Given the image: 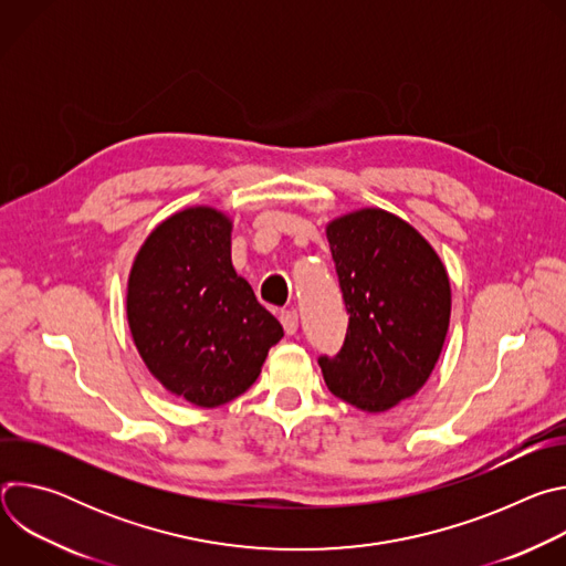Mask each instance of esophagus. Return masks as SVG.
Segmentation results:
<instances>
[{
	"label": "esophagus",
	"mask_w": 566,
	"mask_h": 566,
	"mask_svg": "<svg viewBox=\"0 0 566 566\" xmlns=\"http://www.w3.org/2000/svg\"><path fill=\"white\" fill-rule=\"evenodd\" d=\"M280 322H282L284 332H286L289 336H293V334L297 332V311H293V308L280 311Z\"/></svg>",
	"instance_id": "1"
}]
</instances>
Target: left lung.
<instances>
[{"mask_svg": "<svg viewBox=\"0 0 566 566\" xmlns=\"http://www.w3.org/2000/svg\"><path fill=\"white\" fill-rule=\"evenodd\" d=\"M327 239L349 315L345 343L317 365L332 394L385 412L430 378L450 325V280L428 241L380 208L334 219Z\"/></svg>", "mask_w": 566, "mask_h": 566, "instance_id": "8db88e82", "label": "left lung"}]
</instances>
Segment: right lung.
<instances>
[{"label":"right lung","instance_id":"1","mask_svg":"<svg viewBox=\"0 0 566 566\" xmlns=\"http://www.w3.org/2000/svg\"><path fill=\"white\" fill-rule=\"evenodd\" d=\"M232 221L208 206L158 223L127 284L134 345L154 378L199 408L244 394L282 325L230 260Z\"/></svg>","mask_w":566,"mask_h":566}]
</instances>
